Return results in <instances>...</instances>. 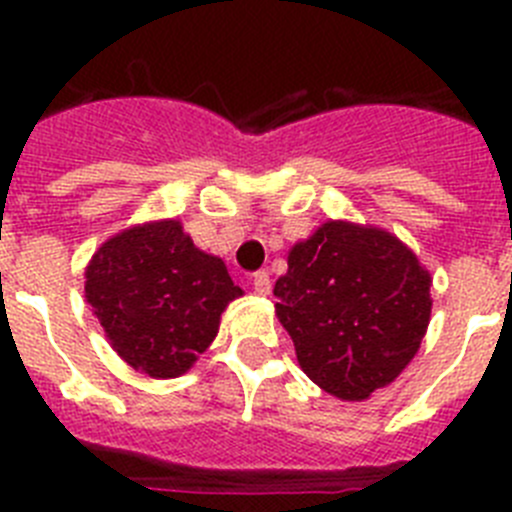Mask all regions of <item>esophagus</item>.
Masks as SVG:
<instances>
[{"mask_svg": "<svg viewBox=\"0 0 512 512\" xmlns=\"http://www.w3.org/2000/svg\"><path fill=\"white\" fill-rule=\"evenodd\" d=\"M251 284H253V292H256V295H269L271 292V279L266 271H256L251 279Z\"/></svg>", "mask_w": 512, "mask_h": 512, "instance_id": "obj_1", "label": "esophagus"}]
</instances>
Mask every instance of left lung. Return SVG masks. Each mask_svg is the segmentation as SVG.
I'll return each instance as SVG.
<instances>
[{"label":"left lung","mask_w":512,"mask_h":512,"mask_svg":"<svg viewBox=\"0 0 512 512\" xmlns=\"http://www.w3.org/2000/svg\"><path fill=\"white\" fill-rule=\"evenodd\" d=\"M287 266L277 318L318 387L366 400L410 364L431 320V277L395 235L330 220Z\"/></svg>","instance_id":"obj_1"}]
</instances>
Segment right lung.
I'll return each mask as SVG.
<instances>
[{"label":"right lung","instance_id":"1","mask_svg":"<svg viewBox=\"0 0 512 512\" xmlns=\"http://www.w3.org/2000/svg\"><path fill=\"white\" fill-rule=\"evenodd\" d=\"M87 302L112 348L148 377H179L241 297L223 259L202 253L176 220L130 228L87 266Z\"/></svg>","mask_w":512,"mask_h":512}]
</instances>
